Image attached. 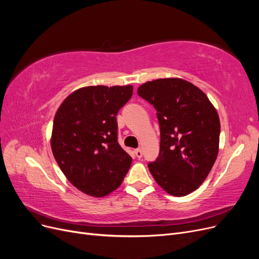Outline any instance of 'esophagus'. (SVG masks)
Wrapping results in <instances>:
<instances>
[{"mask_svg": "<svg viewBox=\"0 0 259 259\" xmlns=\"http://www.w3.org/2000/svg\"><path fill=\"white\" fill-rule=\"evenodd\" d=\"M135 152V154H136V156H137V158H142V156H143V151H142V149H136V150L134 151Z\"/></svg>", "mask_w": 259, "mask_h": 259, "instance_id": "1", "label": "esophagus"}]
</instances>
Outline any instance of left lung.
Instances as JSON below:
<instances>
[{"label":"left lung","instance_id":"obj_1","mask_svg":"<svg viewBox=\"0 0 259 259\" xmlns=\"http://www.w3.org/2000/svg\"><path fill=\"white\" fill-rule=\"evenodd\" d=\"M138 95L156 110L161 143L149 170L163 190L184 197L197 190L216 161L221 122L215 107L199 88L178 77L149 81Z\"/></svg>","mask_w":259,"mask_h":259}]
</instances>
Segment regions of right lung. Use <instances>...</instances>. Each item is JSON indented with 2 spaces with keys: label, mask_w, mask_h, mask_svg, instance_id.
<instances>
[{
  "label": "right lung",
  "mask_w": 259,
  "mask_h": 259,
  "mask_svg": "<svg viewBox=\"0 0 259 259\" xmlns=\"http://www.w3.org/2000/svg\"><path fill=\"white\" fill-rule=\"evenodd\" d=\"M132 85L85 86L62 101L54 117L51 147L62 173L76 189L101 198L119 188L132 158L117 143L116 114Z\"/></svg>",
  "instance_id": "right-lung-1"
}]
</instances>
